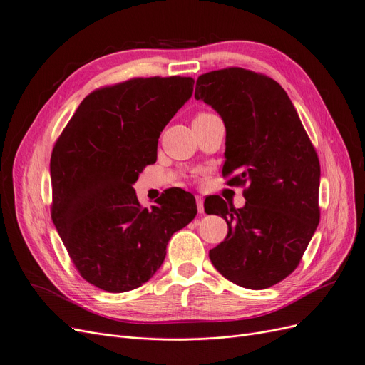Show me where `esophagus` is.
<instances>
[{
	"label": "esophagus",
	"instance_id": "esophagus-1",
	"mask_svg": "<svg viewBox=\"0 0 365 365\" xmlns=\"http://www.w3.org/2000/svg\"><path fill=\"white\" fill-rule=\"evenodd\" d=\"M195 201H197V209H198V213H205V200H203V197L197 195V197H195Z\"/></svg>",
	"mask_w": 365,
	"mask_h": 365
}]
</instances>
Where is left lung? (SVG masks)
Here are the masks:
<instances>
[{"mask_svg":"<svg viewBox=\"0 0 365 365\" xmlns=\"http://www.w3.org/2000/svg\"><path fill=\"white\" fill-rule=\"evenodd\" d=\"M195 99L225 126L222 175L248 185L245 206L220 197L205 201L228 233L209 251L217 271L252 290L267 289L299 264L320 220V164L294 106L277 81L240 67L198 76Z\"/></svg>","mask_w":365,"mask_h":365,"instance_id":"obj_1","label":"left lung"}]
</instances>
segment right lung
<instances>
[{"label": "right lung", "mask_w": 365, "mask_h": 365, "mask_svg": "<svg viewBox=\"0 0 365 365\" xmlns=\"http://www.w3.org/2000/svg\"><path fill=\"white\" fill-rule=\"evenodd\" d=\"M194 79L135 78L90 93L51 155L52 222L90 284L123 293L164 263L171 236L197 215L192 194L171 190L143 209L132 185L156 162L158 140L191 99Z\"/></svg>", "instance_id": "right-lung-1"}]
</instances>
